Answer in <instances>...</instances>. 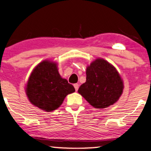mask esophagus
<instances>
[{
  "label": "esophagus",
  "mask_w": 151,
  "mask_h": 151,
  "mask_svg": "<svg viewBox=\"0 0 151 151\" xmlns=\"http://www.w3.org/2000/svg\"><path fill=\"white\" fill-rule=\"evenodd\" d=\"M74 89H75L76 91H77L78 89H79V84H74Z\"/></svg>",
  "instance_id": "obj_1"
}]
</instances>
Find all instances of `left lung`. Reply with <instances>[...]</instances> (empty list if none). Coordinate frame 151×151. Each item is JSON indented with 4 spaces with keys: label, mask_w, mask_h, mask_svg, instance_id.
<instances>
[{
    "label": "left lung",
    "mask_w": 151,
    "mask_h": 151,
    "mask_svg": "<svg viewBox=\"0 0 151 151\" xmlns=\"http://www.w3.org/2000/svg\"><path fill=\"white\" fill-rule=\"evenodd\" d=\"M86 82L78 92L92 106L106 108L119 100L124 84L114 66L103 59H97L86 68Z\"/></svg>",
    "instance_id": "1"
}]
</instances>
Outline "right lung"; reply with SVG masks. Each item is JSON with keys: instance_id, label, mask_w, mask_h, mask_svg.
<instances>
[{"instance_id": "add662e5", "label": "right lung", "mask_w": 151, "mask_h": 151, "mask_svg": "<svg viewBox=\"0 0 151 151\" xmlns=\"http://www.w3.org/2000/svg\"><path fill=\"white\" fill-rule=\"evenodd\" d=\"M75 91L74 87L59 74L57 65L43 61L32 71L26 93L32 104L50 112L61 106L67 94Z\"/></svg>"}]
</instances>
